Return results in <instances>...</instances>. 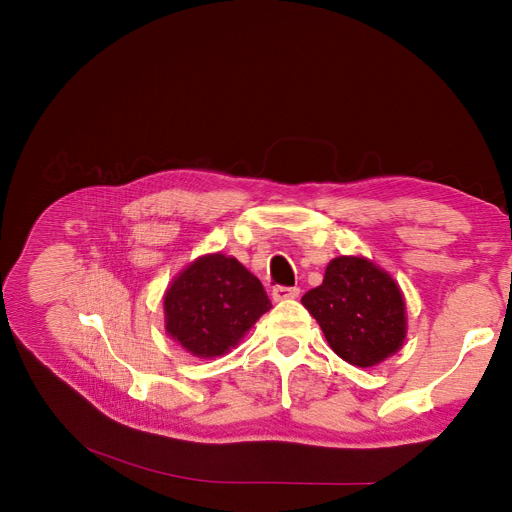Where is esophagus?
<instances>
[{"label": "esophagus", "instance_id": "34e87169", "mask_svg": "<svg viewBox=\"0 0 512 512\" xmlns=\"http://www.w3.org/2000/svg\"><path fill=\"white\" fill-rule=\"evenodd\" d=\"M299 292L301 290L297 286H276L272 290V299L274 301H290V299H297Z\"/></svg>", "mask_w": 512, "mask_h": 512}]
</instances>
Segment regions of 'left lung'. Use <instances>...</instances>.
I'll list each match as a JSON object with an SVG mask.
<instances>
[{
	"mask_svg": "<svg viewBox=\"0 0 512 512\" xmlns=\"http://www.w3.org/2000/svg\"><path fill=\"white\" fill-rule=\"evenodd\" d=\"M301 303L317 319L332 351L351 365H378L405 342L402 292L388 272L365 257L332 259L324 282Z\"/></svg>",
	"mask_w": 512,
	"mask_h": 512,
	"instance_id": "1",
	"label": "left lung"
}]
</instances>
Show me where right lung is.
<instances>
[{"label":"right lung","mask_w":512,"mask_h":512,"mask_svg":"<svg viewBox=\"0 0 512 512\" xmlns=\"http://www.w3.org/2000/svg\"><path fill=\"white\" fill-rule=\"evenodd\" d=\"M270 309L261 282L222 253L195 259L164 294L166 332L201 359L226 355Z\"/></svg>","instance_id":"obj_1"}]
</instances>
